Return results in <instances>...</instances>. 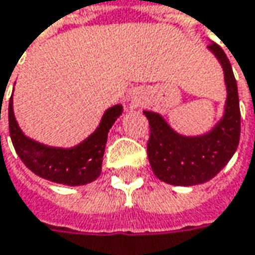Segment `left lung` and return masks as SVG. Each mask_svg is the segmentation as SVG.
Wrapping results in <instances>:
<instances>
[{"instance_id":"obj_1","label":"left lung","mask_w":255,"mask_h":255,"mask_svg":"<svg viewBox=\"0 0 255 255\" xmlns=\"http://www.w3.org/2000/svg\"><path fill=\"white\" fill-rule=\"evenodd\" d=\"M224 69L226 113L209 134L184 137L173 132L160 115L144 112L149 121L147 157L157 179L174 186H194L213 179L229 163L240 142V103L230 61L220 45L209 44Z\"/></svg>"}]
</instances>
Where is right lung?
<instances>
[{
	"instance_id": "obj_1",
	"label": "right lung",
	"mask_w": 255,
	"mask_h": 255,
	"mask_svg": "<svg viewBox=\"0 0 255 255\" xmlns=\"http://www.w3.org/2000/svg\"><path fill=\"white\" fill-rule=\"evenodd\" d=\"M121 113V105L109 108L103 115L99 128L85 142L72 149H56L34 142L21 132L15 121L11 96L8 106L9 136L19 159L36 176L59 184L81 186L99 177L102 171V159L108 140V132Z\"/></svg>"
}]
</instances>
